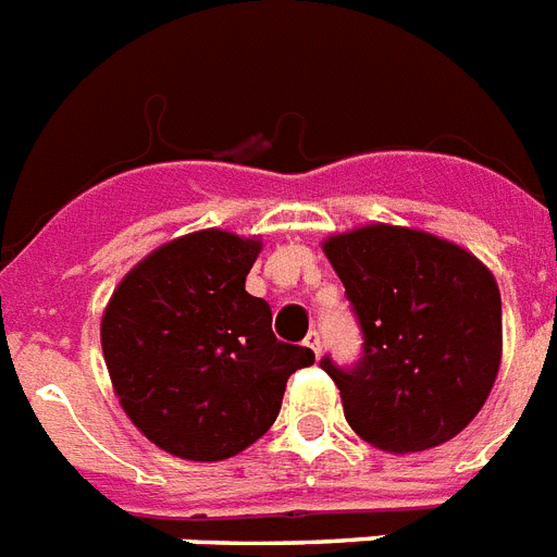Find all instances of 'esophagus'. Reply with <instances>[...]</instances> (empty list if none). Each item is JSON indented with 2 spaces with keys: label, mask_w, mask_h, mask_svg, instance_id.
<instances>
[{
  "label": "esophagus",
  "mask_w": 557,
  "mask_h": 557,
  "mask_svg": "<svg viewBox=\"0 0 557 557\" xmlns=\"http://www.w3.org/2000/svg\"><path fill=\"white\" fill-rule=\"evenodd\" d=\"M305 344H307V347H310L312 352H315V356H319V352H321V335L315 333V330H310V333H307Z\"/></svg>",
  "instance_id": "esophagus-1"
}]
</instances>
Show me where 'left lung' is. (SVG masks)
Masks as SVG:
<instances>
[{
	"instance_id": "left-lung-1",
	"label": "left lung",
	"mask_w": 557,
	"mask_h": 557,
	"mask_svg": "<svg viewBox=\"0 0 557 557\" xmlns=\"http://www.w3.org/2000/svg\"><path fill=\"white\" fill-rule=\"evenodd\" d=\"M324 252L361 330L358 361L321 358L342 389L347 424L387 453L455 438L498 375L493 273L444 238L389 224L333 236Z\"/></svg>"
}]
</instances>
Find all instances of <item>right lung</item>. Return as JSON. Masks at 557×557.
Returning a JSON list of instances; mask_svg holds the SVG:
<instances>
[{
    "instance_id": "obj_1",
    "label": "right lung",
    "mask_w": 557,
    "mask_h": 557,
    "mask_svg": "<svg viewBox=\"0 0 557 557\" xmlns=\"http://www.w3.org/2000/svg\"><path fill=\"white\" fill-rule=\"evenodd\" d=\"M261 245L201 230L150 252L124 275L102 319L119 401L156 447L222 461L273 426L284 384L315 361L278 342L264 298L245 278Z\"/></svg>"
}]
</instances>
